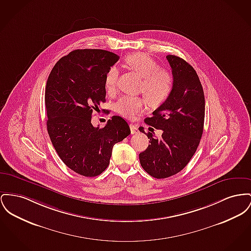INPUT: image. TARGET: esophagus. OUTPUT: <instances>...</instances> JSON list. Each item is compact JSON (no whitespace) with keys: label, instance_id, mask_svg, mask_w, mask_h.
Returning a JSON list of instances; mask_svg holds the SVG:
<instances>
[{"label":"esophagus","instance_id":"esophagus-1","mask_svg":"<svg viewBox=\"0 0 251 251\" xmlns=\"http://www.w3.org/2000/svg\"><path fill=\"white\" fill-rule=\"evenodd\" d=\"M130 129H131L132 134H135V133H138V127L136 125L133 124V123L130 124Z\"/></svg>","mask_w":251,"mask_h":251}]
</instances>
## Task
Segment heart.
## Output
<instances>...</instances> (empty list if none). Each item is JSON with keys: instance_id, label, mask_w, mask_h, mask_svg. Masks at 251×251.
Returning <instances> with one entry per match:
<instances>
[{"instance_id": "b5f03b06", "label": "heart", "mask_w": 251, "mask_h": 251, "mask_svg": "<svg viewBox=\"0 0 251 251\" xmlns=\"http://www.w3.org/2000/svg\"><path fill=\"white\" fill-rule=\"evenodd\" d=\"M124 61L129 69L142 77L140 91L145 95L150 106L157 108L165 103L174 87L172 74L159 68L156 61L144 53L130 54ZM118 79V69L116 67L110 68L105 76V88L109 93L115 92ZM145 105L144 98L124 96L116 103V111L124 118H133L144 111Z\"/></svg>"}]
</instances>
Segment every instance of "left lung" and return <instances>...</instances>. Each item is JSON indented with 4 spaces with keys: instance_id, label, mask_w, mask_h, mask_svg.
Wrapping results in <instances>:
<instances>
[{
    "instance_id": "8db88e82",
    "label": "left lung",
    "mask_w": 251,
    "mask_h": 251,
    "mask_svg": "<svg viewBox=\"0 0 251 251\" xmlns=\"http://www.w3.org/2000/svg\"><path fill=\"white\" fill-rule=\"evenodd\" d=\"M166 58L174 87L165 103L153 111L152 117L145 118L146 124L162 130V135L156 138L139 127L151 143L139 153L140 164L157 179L175 176L188 165L200 143L205 120V96L198 75L186 60L175 55Z\"/></svg>"
}]
</instances>
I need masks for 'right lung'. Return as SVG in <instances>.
<instances>
[{"label": "right lung", "instance_id": "add662e5", "mask_svg": "<svg viewBox=\"0 0 251 251\" xmlns=\"http://www.w3.org/2000/svg\"><path fill=\"white\" fill-rule=\"evenodd\" d=\"M118 59L106 50L76 49L59 59L46 82V126L51 142L62 162L83 176L102 174L114 145L131 133L128 123L118 116L103 128L91 122L94 111L106 101L105 76Z\"/></svg>", "mask_w": 251, "mask_h": 251}]
</instances>
